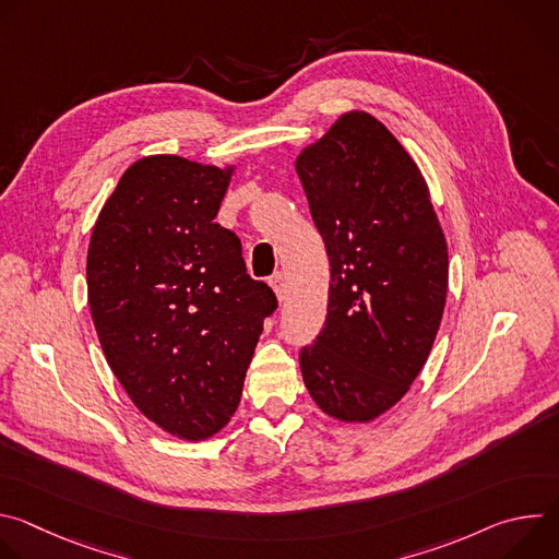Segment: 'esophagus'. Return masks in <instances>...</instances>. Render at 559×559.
Here are the masks:
<instances>
[{
  "label": "esophagus",
  "instance_id": "1",
  "mask_svg": "<svg viewBox=\"0 0 559 559\" xmlns=\"http://www.w3.org/2000/svg\"><path fill=\"white\" fill-rule=\"evenodd\" d=\"M270 285L274 287V292H276V296H278V300L283 302L285 298H287V283H285V276L278 272V274H274L272 278H270Z\"/></svg>",
  "mask_w": 559,
  "mask_h": 559
}]
</instances>
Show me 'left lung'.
Masks as SVG:
<instances>
[{"instance_id": "left-lung-1", "label": "left lung", "mask_w": 559, "mask_h": 559, "mask_svg": "<svg viewBox=\"0 0 559 559\" xmlns=\"http://www.w3.org/2000/svg\"><path fill=\"white\" fill-rule=\"evenodd\" d=\"M330 257L325 328L300 349L313 403L369 423L409 391L433 347L449 254L429 188L371 115L347 112L296 158Z\"/></svg>"}]
</instances>
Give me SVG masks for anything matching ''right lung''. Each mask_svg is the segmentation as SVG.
Instances as JSON below:
<instances>
[{
	"label": "right lung",
	"instance_id": "1",
	"mask_svg": "<svg viewBox=\"0 0 559 559\" xmlns=\"http://www.w3.org/2000/svg\"><path fill=\"white\" fill-rule=\"evenodd\" d=\"M231 168L145 156L119 179L88 248V305L110 369L139 412L183 440L223 429L278 307L214 223Z\"/></svg>",
	"mask_w": 559,
	"mask_h": 559
}]
</instances>
